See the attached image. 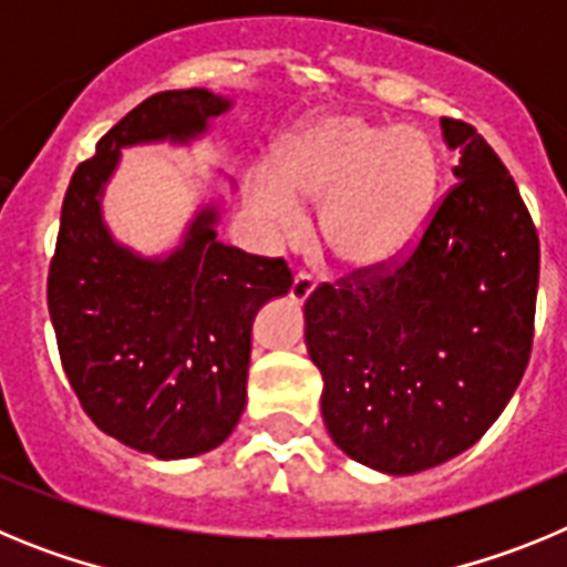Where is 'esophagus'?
<instances>
[{
    "instance_id": "obj_1",
    "label": "esophagus",
    "mask_w": 567,
    "mask_h": 567,
    "mask_svg": "<svg viewBox=\"0 0 567 567\" xmlns=\"http://www.w3.org/2000/svg\"><path fill=\"white\" fill-rule=\"evenodd\" d=\"M315 289V278L309 272H298L292 278V289H289V295H292L295 300H307L309 295H312Z\"/></svg>"
}]
</instances>
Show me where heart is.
<instances>
[{
	"mask_svg": "<svg viewBox=\"0 0 567 567\" xmlns=\"http://www.w3.org/2000/svg\"><path fill=\"white\" fill-rule=\"evenodd\" d=\"M440 173L437 144L423 130L327 115L280 144L275 175L255 173L249 198L278 235L298 227V198L318 202L320 244L340 267L365 272L412 247Z\"/></svg>",
	"mask_w": 567,
	"mask_h": 567,
	"instance_id": "heart-1",
	"label": "heart"
}]
</instances>
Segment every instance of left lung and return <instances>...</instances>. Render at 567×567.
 <instances>
[{"label":"left lung","instance_id":"1","mask_svg":"<svg viewBox=\"0 0 567 567\" xmlns=\"http://www.w3.org/2000/svg\"><path fill=\"white\" fill-rule=\"evenodd\" d=\"M460 182L414 244L303 303L320 412L352 460L414 474L471 449L503 414L534 346L539 235L483 135L443 118Z\"/></svg>","mask_w":567,"mask_h":567}]
</instances>
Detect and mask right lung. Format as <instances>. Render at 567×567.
Wrapping results in <instances>:
<instances>
[{"instance_id": "obj_1", "label": "right lung", "mask_w": 567, "mask_h": 567, "mask_svg": "<svg viewBox=\"0 0 567 567\" xmlns=\"http://www.w3.org/2000/svg\"><path fill=\"white\" fill-rule=\"evenodd\" d=\"M229 107L209 90H164L99 138L64 193L48 309L79 403L104 434L158 460L204 454L233 434L247 405L252 320L292 287L284 258L215 240L202 209L182 249L144 260L102 224V189L118 150L187 142Z\"/></svg>"}]
</instances>
